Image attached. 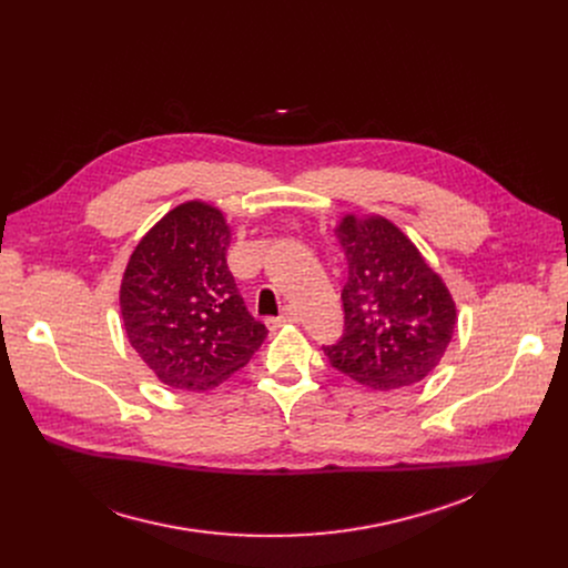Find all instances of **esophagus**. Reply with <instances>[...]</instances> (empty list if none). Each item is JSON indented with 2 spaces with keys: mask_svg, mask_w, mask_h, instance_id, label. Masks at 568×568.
Returning a JSON list of instances; mask_svg holds the SVG:
<instances>
[{
  "mask_svg": "<svg viewBox=\"0 0 568 568\" xmlns=\"http://www.w3.org/2000/svg\"><path fill=\"white\" fill-rule=\"evenodd\" d=\"M296 321H298V312L294 307H287L281 316L267 318V326L270 328H278V326H285V323H296Z\"/></svg>",
  "mask_w": 568,
  "mask_h": 568,
  "instance_id": "34e87169",
  "label": "esophagus"
}]
</instances>
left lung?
Listing matches in <instances>:
<instances>
[{
  "mask_svg": "<svg viewBox=\"0 0 568 568\" xmlns=\"http://www.w3.org/2000/svg\"><path fill=\"white\" fill-rule=\"evenodd\" d=\"M335 233L348 263L344 335L323 353L333 368L375 390L425 379L456 326L443 278L386 217L346 215Z\"/></svg>",
  "mask_w": 568,
  "mask_h": 568,
  "instance_id": "left-lung-1",
  "label": "left lung"
}]
</instances>
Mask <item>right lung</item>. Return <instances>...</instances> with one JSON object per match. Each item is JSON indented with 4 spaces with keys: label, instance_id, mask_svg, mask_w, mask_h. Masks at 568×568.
Instances as JSON below:
<instances>
[{
    "label": "right lung",
    "instance_id": "add662e5",
    "mask_svg": "<svg viewBox=\"0 0 568 568\" xmlns=\"http://www.w3.org/2000/svg\"><path fill=\"white\" fill-rule=\"evenodd\" d=\"M229 240L222 211L186 202L161 217L128 261L119 296L125 335L173 388L220 386L267 337L229 272Z\"/></svg>",
    "mask_w": 568,
    "mask_h": 568
}]
</instances>
